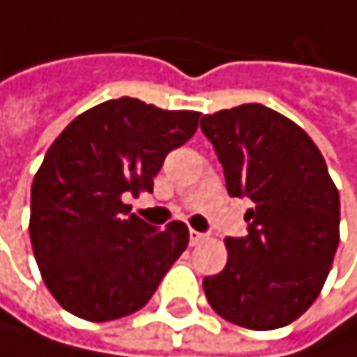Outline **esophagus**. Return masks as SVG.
<instances>
[{"instance_id": "obj_1", "label": "esophagus", "mask_w": 357, "mask_h": 357, "mask_svg": "<svg viewBox=\"0 0 357 357\" xmlns=\"http://www.w3.org/2000/svg\"><path fill=\"white\" fill-rule=\"evenodd\" d=\"M206 239H208V234L197 232V230H190V245H199L201 241H206Z\"/></svg>"}]
</instances>
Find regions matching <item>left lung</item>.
<instances>
[{
    "label": "left lung",
    "mask_w": 357,
    "mask_h": 357,
    "mask_svg": "<svg viewBox=\"0 0 357 357\" xmlns=\"http://www.w3.org/2000/svg\"><path fill=\"white\" fill-rule=\"evenodd\" d=\"M230 197L255 206L248 234L225 239L228 264L203 280L210 306L252 331L295 322L331 271L340 243V194L322 151L300 125L264 105L201 118Z\"/></svg>",
    "instance_id": "8db88e82"
}]
</instances>
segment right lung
Here are the masks:
<instances>
[{"label": "right lung", "instance_id": "1", "mask_svg": "<svg viewBox=\"0 0 357 357\" xmlns=\"http://www.w3.org/2000/svg\"><path fill=\"white\" fill-rule=\"evenodd\" d=\"M199 116L118 98L53 140L33 178L29 232L42 280L64 311L89 322L136 313L188 248L185 223L154 228L123 197L154 190L165 156L194 136Z\"/></svg>", "mask_w": 357, "mask_h": 357}]
</instances>
